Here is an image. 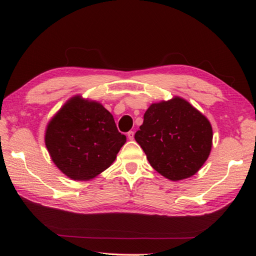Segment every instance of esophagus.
Segmentation results:
<instances>
[{
    "label": "esophagus",
    "instance_id": "1",
    "mask_svg": "<svg viewBox=\"0 0 256 256\" xmlns=\"http://www.w3.org/2000/svg\"><path fill=\"white\" fill-rule=\"evenodd\" d=\"M127 136H128L129 140L132 141L134 138V131H129V132L127 134Z\"/></svg>",
    "mask_w": 256,
    "mask_h": 256
}]
</instances>
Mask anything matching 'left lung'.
<instances>
[{
  "mask_svg": "<svg viewBox=\"0 0 256 256\" xmlns=\"http://www.w3.org/2000/svg\"><path fill=\"white\" fill-rule=\"evenodd\" d=\"M150 166L177 182L196 174L209 157L212 127L204 114L175 96L150 106L134 136Z\"/></svg>",
  "mask_w": 256,
  "mask_h": 256,
  "instance_id": "8db88e82",
  "label": "left lung"
}]
</instances>
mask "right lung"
Listing matches in <instances>:
<instances>
[{"mask_svg":"<svg viewBox=\"0 0 256 256\" xmlns=\"http://www.w3.org/2000/svg\"><path fill=\"white\" fill-rule=\"evenodd\" d=\"M126 143L113 115L96 100L76 95L52 116L44 144L53 164L72 180L88 182L109 168Z\"/></svg>","mask_w":256,"mask_h":256,"instance_id":"obj_1","label":"right lung"}]
</instances>
